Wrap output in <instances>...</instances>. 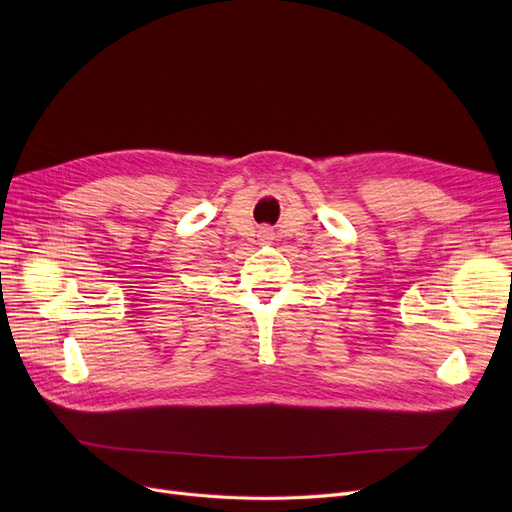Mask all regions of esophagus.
Instances as JSON below:
<instances>
[{
	"label": "esophagus",
	"mask_w": 512,
	"mask_h": 512,
	"mask_svg": "<svg viewBox=\"0 0 512 512\" xmlns=\"http://www.w3.org/2000/svg\"><path fill=\"white\" fill-rule=\"evenodd\" d=\"M260 237H265V239H269V237H271V232H269V230H260Z\"/></svg>",
	"instance_id": "esophagus-1"
}]
</instances>
